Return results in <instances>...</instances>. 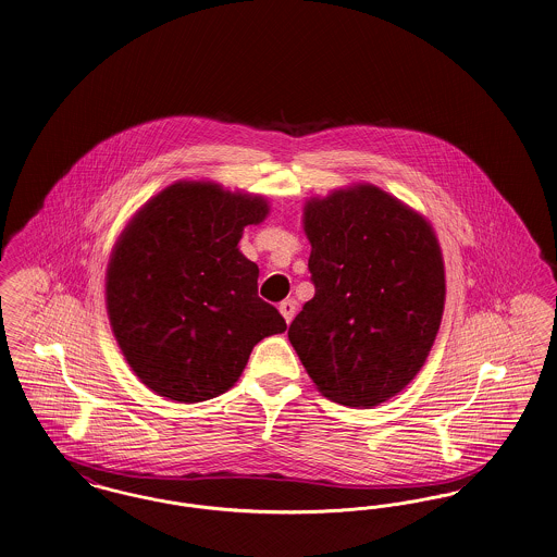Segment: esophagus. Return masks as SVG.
Segmentation results:
<instances>
[{"mask_svg": "<svg viewBox=\"0 0 557 557\" xmlns=\"http://www.w3.org/2000/svg\"><path fill=\"white\" fill-rule=\"evenodd\" d=\"M278 310H281V314H283V319H285V321L292 322L293 317H295V301H293V299H285V301H281Z\"/></svg>", "mask_w": 557, "mask_h": 557, "instance_id": "obj_1", "label": "esophagus"}]
</instances>
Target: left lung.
<instances>
[{"mask_svg":"<svg viewBox=\"0 0 557 557\" xmlns=\"http://www.w3.org/2000/svg\"><path fill=\"white\" fill-rule=\"evenodd\" d=\"M301 222L317 293L289 326L293 350L324 398L373 409L414 380L438 335V236L369 182L310 197Z\"/></svg>","mask_w":557,"mask_h":557,"instance_id":"left-lung-1","label":"left lung"}]
</instances>
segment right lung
Segmentation results:
<instances>
[{"instance_id": "obj_1", "label": "right lung", "mask_w": 557, "mask_h": 557, "mask_svg": "<svg viewBox=\"0 0 557 557\" xmlns=\"http://www.w3.org/2000/svg\"><path fill=\"white\" fill-rule=\"evenodd\" d=\"M268 199L177 180L140 207L107 265V314L123 358L157 396L203 403L235 385L249 354L287 322L258 295L238 240Z\"/></svg>"}]
</instances>
